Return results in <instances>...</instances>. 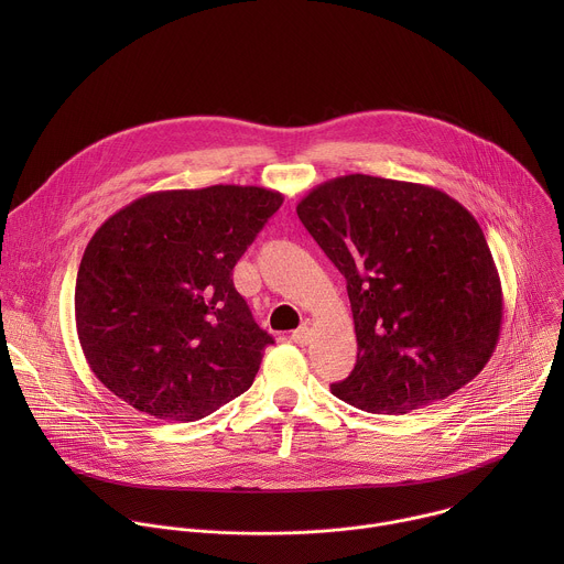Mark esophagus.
Wrapping results in <instances>:
<instances>
[{
    "label": "esophagus",
    "instance_id": "34e87169",
    "mask_svg": "<svg viewBox=\"0 0 564 564\" xmlns=\"http://www.w3.org/2000/svg\"><path fill=\"white\" fill-rule=\"evenodd\" d=\"M292 341L299 344V346H305L310 341V328L307 326H301L299 330L292 333Z\"/></svg>",
    "mask_w": 564,
    "mask_h": 564
}]
</instances>
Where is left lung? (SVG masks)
Returning a JSON list of instances; mask_svg holds the SVG:
<instances>
[{
  "instance_id": "1",
  "label": "left lung",
  "mask_w": 564,
  "mask_h": 564,
  "mask_svg": "<svg viewBox=\"0 0 564 564\" xmlns=\"http://www.w3.org/2000/svg\"><path fill=\"white\" fill-rule=\"evenodd\" d=\"M346 276L355 370L333 394L368 413L446 399L485 368L502 328V283L473 214L417 183L348 174L296 205Z\"/></svg>"
}]
</instances>
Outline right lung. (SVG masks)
I'll list each match as a JSON object with an SVG mask.
<instances>
[{
	"label": "right lung",
	"instance_id": "obj_1",
	"mask_svg": "<svg viewBox=\"0 0 564 564\" xmlns=\"http://www.w3.org/2000/svg\"><path fill=\"white\" fill-rule=\"evenodd\" d=\"M283 194L254 185L151 192L91 236L75 328L94 375L155 420L196 422L243 394L272 337L231 270Z\"/></svg>",
	"mask_w": 564,
	"mask_h": 564
}]
</instances>
